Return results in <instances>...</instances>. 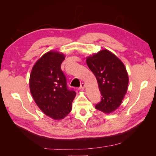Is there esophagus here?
Here are the masks:
<instances>
[{"label":"esophagus","mask_w":156,"mask_h":156,"mask_svg":"<svg viewBox=\"0 0 156 156\" xmlns=\"http://www.w3.org/2000/svg\"><path fill=\"white\" fill-rule=\"evenodd\" d=\"M84 87H85V84H84V83H81V86H80V88L79 89L81 90H83L84 89Z\"/></svg>","instance_id":"esophagus-1"}]
</instances>
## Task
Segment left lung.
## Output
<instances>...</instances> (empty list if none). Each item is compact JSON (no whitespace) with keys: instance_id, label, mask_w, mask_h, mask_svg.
Masks as SVG:
<instances>
[{"instance_id":"obj_1","label":"left lung","mask_w":156,"mask_h":156,"mask_svg":"<svg viewBox=\"0 0 156 156\" xmlns=\"http://www.w3.org/2000/svg\"><path fill=\"white\" fill-rule=\"evenodd\" d=\"M101 94L96 109L111 113L119 107L127 92L129 78L123 62L109 51L103 49L87 58Z\"/></svg>"}]
</instances>
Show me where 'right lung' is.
<instances>
[{
    "instance_id": "1",
    "label": "right lung",
    "mask_w": 156,
    "mask_h": 156,
    "mask_svg": "<svg viewBox=\"0 0 156 156\" xmlns=\"http://www.w3.org/2000/svg\"><path fill=\"white\" fill-rule=\"evenodd\" d=\"M62 53L49 51L37 61L30 75L32 96L44 114L54 120L64 119L70 112L76 92L68 88L61 70Z\"/></svg>"
}]
</instances>
